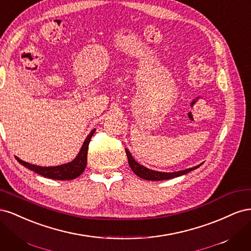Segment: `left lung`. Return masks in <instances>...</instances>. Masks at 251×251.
Returning <instances> with one entry per match:
<instances>
[{"label":"left lung","instance_id":"1","mask_svg":"<svg viewBox=\"0 0 251 251\" xmlns=\"http://www.w3.org/2000/svg\"><path fill=\"white\" fill-rule=\"evenodd\" d=\"M126 153L127 161H128V164H130L131 170L141 179L150 180V181H162V180H169L172 178H176V177L182 176V175H185L189 172H192L196 169H198L201 164H203V163H201V164L194 166V168H189V169H186L183 171H178V172H173V173L157 172L154 170L148 169V168H146V166H143L140 163H138L137 161H135V159L133 158V156L131 155V153L128 151L127 149H126Z\"/></svg>","mask_w":251,"mask_h":251}]
</instances>
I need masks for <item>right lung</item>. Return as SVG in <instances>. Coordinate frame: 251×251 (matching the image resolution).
<instances>
[{
	"mask_svg": "<svg viewBox=\"0 0 251 251\" xmlns=\"http://www.w3.org/2000/svg\"><path fill=\"white\" fill-rule=\"evenodd\" d=\"M95 131L96 130L94 128V130L90 132L85 141H83L77 156L75 157L72 161L68 163L56 165V166H39V165H34L31 163L23 161L17 156H16V159L19 161V163L24 165L26 169L39 174L43 177L54 179V180H73L75 178H77L78 176H80L82 172L86 169L89 143H90L91 137H92Z\"/></svg>",
	"mask_w": 251,
	"mask_h": 251,
	"instance_id": "add662e5",
	"label": "right lung"
}]
</instances>
